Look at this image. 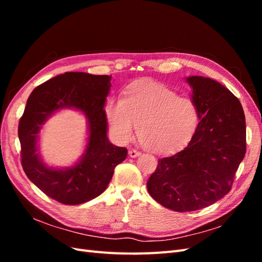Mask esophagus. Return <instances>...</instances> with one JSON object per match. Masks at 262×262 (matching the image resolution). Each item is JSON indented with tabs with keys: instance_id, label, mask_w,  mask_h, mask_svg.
Masks as SVG:
<instances>
[{
	"instance_id": "obj_1",
	"label": "esophagus",
	"mask_w": 262,
	"mask_h": 262,
	"mask_svg": "<svg viewBox=\"0 0 262 262\" xmlns=\"http://www.w3.org/2000/svg\"><path fill=\"white\" fill-rule=\"evenodd\" d=\"M140 154H141L140 150H138V149H136V148H131V149L129 150V155H130L131 157H137V156H139Z\"/></svg>"
}]
</instances>
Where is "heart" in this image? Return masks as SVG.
I'll list each match as a JSON object with an SVG mask.
<instances>
[{
  "label": "heart",
  "instance_id": "heart-1",
  "mask_svg": "<svg viewBox=\"0 0 262 262\" xmlns=\"http://www.w3.org/2000/svg\"><path fill=\"white\" fill-rule=\"evenodd\" d=\"M106 115L119 140L130 141L138 125L141 143L157 153L171 152L188 143L199 120L191 99L155 83L133 86L124 98L112 97Z\"/></svg>",
  "mask_w": 262,
  "mask_h": 262
}]
</instances>
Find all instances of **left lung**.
Listing matches in <instances>:
<instances>
[{
	"label": "left lung",
	"instance_id": "left-lung-1",
	"mask_svg": "<svg viewBox=\"0 0 262 262\" xmlns=\"http://www.w3.org/2000/svg\"><path fill=\"white\" fill-rule=\"evenodd\" d=\"M199 124L180 152L158 160L147 181L150 196L177 212L215 203L232 189L246 153V121L241 101L209 77L190 76Z\"/></svg>",
	"mask_w": 262,
	"mask_h": 262
}]
</instances>
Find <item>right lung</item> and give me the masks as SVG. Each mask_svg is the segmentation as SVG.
Returning <instances> with one entry per match:
<instances>
[{"mask_svg": "<svg viewBox=\"0 0 262 262\" xmlns=\"http://www.w3.org/2000/svg\"><path fill=\"white\" fill-rule=\"evenodd\" d=\"M112 75L67 72L37 86L31 92L18 124L21 166L29 180L43 193L63 204L90 201L105 191L118 164L128 154L125 147L110 143L107 137L106 97ZM74 107L89 122V141L80 162L72 168H48L37 153L41 125L54 111Z\"/></svg>", "mask_w": 262, "mask_h": 262, "instance_id": "right-lung-1", "label": "right lung"}]
</instances>
